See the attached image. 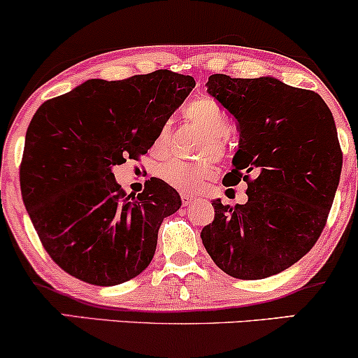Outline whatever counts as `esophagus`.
Here are the masks:
<instances>
[{
  "label": "esophagus",
  "instance_id": "esophagus-1",
  "mask_svg": "<svg viewBox=\"0 0 358 358\" xmlns=\"http://www.w3.org/2000/svg\"><path fill=\"white\" fill-rule=\"evenodd\" d=\"M180 196H182L183 207H187V205H190V203L193 202V200H195V196L190 195V193H185V192L180 193Z\"/></svg>",
  "mask_w": 358,
  "mask_h": 358
}]
</instances>
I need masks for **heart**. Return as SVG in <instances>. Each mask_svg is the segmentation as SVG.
Masks as SVG:
<instances>
[{"mask_svg": "<svg viewBox=\"0 0 358 358\" xmlns=\"http://www.w3.org/2000/svg\"><path fill=\"white\" fill-rule=\"evenodd\" d=\"M185 117L199 127L205 134V141L200 148V155H210L213 158H224L225 141L224 138L231 133V119L227 113L208 97H199L185 108ZM170 145V131L168 127L159 129L153 143V153L165 155ZM217 173V168L210 159L200 163H187L182 159H166L158 166L156 175L166 185L182 192H195L203 182L210 180Z\"/></svg>", "mask_w": 358, "mask_h": 358, "instance_id": "1", "label": "heart"}]
</instances>
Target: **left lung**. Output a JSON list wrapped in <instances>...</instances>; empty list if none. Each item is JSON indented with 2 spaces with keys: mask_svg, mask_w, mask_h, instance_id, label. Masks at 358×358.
Wrapping results in <instances>:
<instances>
[{
  "mask_svg": "<svg viewBox=\"0 0 358 358\" xmlns=\"http://www.w3.org/2000/svg\"><path fill=\"white\" fill-rule=\"evenodd\" d=\"M207 87L237 121L239 151L224 182L244 180L248 202L213 200L202 242L229 276H274L310 252L327 225L343 163L334 116L313 90L273 77L213 73Z\"/></svg>",
  "mask_w": 358,
  "mask_h": 358,
  "instance_id": "1",
  "label": "left lung"
}]
</instances>
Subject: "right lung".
<instances>
[{"instance_id": "right-lung-1", "label": "right lung", "mask_w": 358, "mask_h": 358, "mask_svg": "<svg viewBox=\"0 0 358 358\" xmlns=\"http://www.w3.org/2000/svg\"><path fill=\"white\" fill-rule=\"evenodd\" d=\"M193 87V77L163 69L122 80L90 79L36 110L20 185L42 245L65 273L114 286L150 266L159 225L182 200L159 178L126 195L113 166L146 155Z\"/></svg>"}]
</instances>
